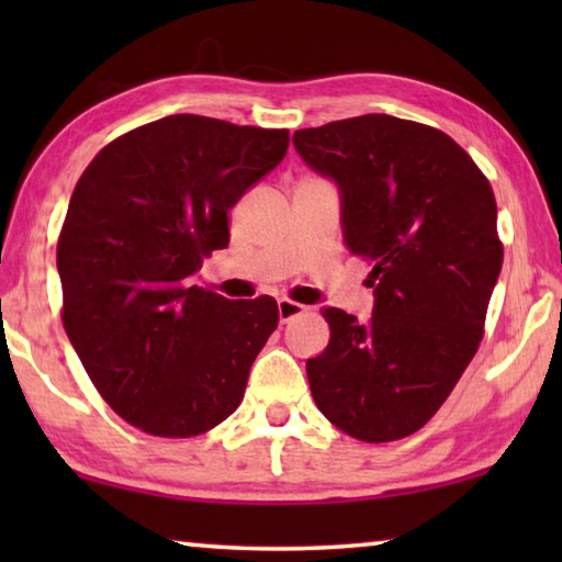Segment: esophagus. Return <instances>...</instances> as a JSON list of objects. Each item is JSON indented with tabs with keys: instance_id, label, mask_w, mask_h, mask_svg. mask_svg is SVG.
<instances>
[{
	"instance_id": "obj_1",
	"label": "esophagus",
	"mask_w": 562,
	"mask_h": 562,
	"mask_svg": "<svg viewBox=\"0 0 562 562\" xmlns=\"http://www.w3.org/2000/svg\"><path fill=\"white\" fill-rule=\"evenodd\" d=\"M304 312V307L302 304H297V302H292V300H278V315H280V322H290L292 317H297V315H302Z\"/></svg>"
}]
</instances>
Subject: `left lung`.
Wrapping results in <instances>:
<instances>
[{
    "label": "left lung",
    "mask_w": 562,
    "mask_h": 562,
    "mask_svg": "<svg viewBox=\"0 0 562 562\" xmlns=\"http://www.w3.org/2000/svg\"><path fill=\"white\" fill-rule=\"evenodd\" d=\"M292 144L337 186L347 250L374 262L369 322L322 310L331 337L307 359L312 398L359 441L404 439L479 349L503 262L496 198L453 138L389 113L294 131Z\"/></svg>",
    "instance_id": "1"
}]
</instances>
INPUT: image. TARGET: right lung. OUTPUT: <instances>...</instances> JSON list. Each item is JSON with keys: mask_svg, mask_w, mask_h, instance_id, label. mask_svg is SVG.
I'll list each match as a JSON object with an SVG mask.
<instances>
[{"mask_svg": "<svg viewBox=\"0 0 562 562\" xmlns=\"http://www.w3.org/2000/svg\"><path fill=\"white\" fill-rule=\"evenodd\" d=\"M288 146L284 128L176 113L113 140L74 188L56 245L64 329L99 394L146 434L198 436L243 402L278 302L190 278Z\"/></svg>", "mask_w": 562, "mask_h": 562, "instance_id": "add662e5", "label": "right lung"}]
</instances>
